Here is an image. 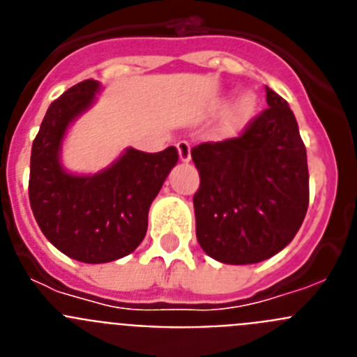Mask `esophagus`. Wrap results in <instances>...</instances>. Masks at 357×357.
<instances>
[{
    "label": "esophagus",
    "mask_w": 357,
    "mask_h": 357,
    "mask_svg": "<svg viewBox=\"0 0 357 357\" xmlns=\"http://www.w3.org/2000/svg\"><path fill=\"white\" fill-rule=\"evenodd\" d=\"M176 148H178V155H181L182 162H188L191 159V144L188 141H178Z\"/></svg>",
    "instance_id": "1"
}]
</instances>
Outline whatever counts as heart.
Segmentation results:
<instances>
[{"mask_svg": "<svg viewBox=\"0 0 357 357\" xmlns=\"http://www.w3.org/2000/svg\"><path fill=\"white\" fill-rule=\"evenodd\" d=\"M255 112V100L252 96L239 98L236 105L230 110V121L234 125H245Z\"/></svg>", "mask_w": 357, "mask_h": 357, "instance_id": "obj_1", "label": "heart"}]
</instances>
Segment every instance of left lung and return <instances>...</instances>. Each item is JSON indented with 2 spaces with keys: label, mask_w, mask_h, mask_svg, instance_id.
<instances>
[{
  "label": "left lung",
  "mask_w": 357,
  "mask_h": 357,
  "mask_svg": "<svg viewBox=\"0 0 357 357\" xmlns=\"http://www.w3.org/2000/svg\"><path fill=\"white\" fill-rule=\"evenodd\" d=\"M268 109L238 137L191 150L200 173L197 239L213 259L252 264L295 238L309 206L304 141L284 98L266 87Z\"/></svg>",
  "instance_id": "8db88e82"
}]
</instances>
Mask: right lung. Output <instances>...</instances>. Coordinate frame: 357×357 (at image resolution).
<instances>
[{"instance_id": "add662e5", "label": "right lung", "mask_w": 357, "mask_h": 357, "mask_svg": "<svg viewBox=\"0 0 357 357\" xmlns=\"http://www.w3.org/2000/svg\"><path fill=\"white\" fill-rule=\"evenodd\" d=\"M96 80L73 85L50 105L31 144L28 197L43 234L82 263H110L144 239L148 209L178 160L175 146L157 153L128 148L105 172L78 176L59 160L69 123L93 103Z\"/></svg>"}]
</instances>
